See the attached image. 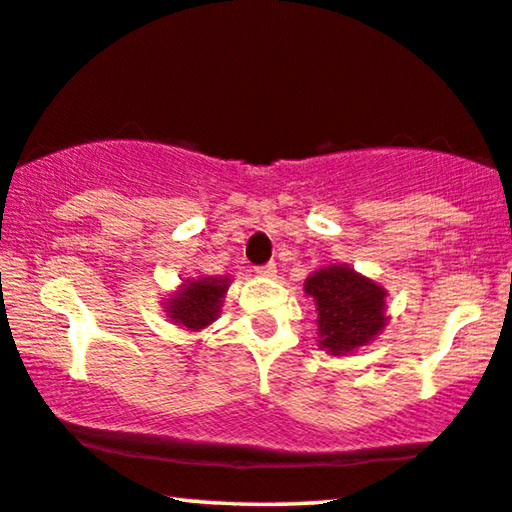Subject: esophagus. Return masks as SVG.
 Listing matches in <instances>:
<instances>
[{
    "instance_id": "esophagus-1",
    "label": "esophagus",
    "mask_w": 512,
    "mask_h": 512,
    "mask_svg": "<svg viewBox=\"0 0 512 512\" xmlns=\"http://www.w3.org/2000/svg\"><path fill=\"white\" fill-rule=\"evenodd\" d=\"M256 274L258 277H267V279L277 277V263H267V265L256 267Z\"/></svg>"
}]
</instances>
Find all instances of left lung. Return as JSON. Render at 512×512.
I'll use <instances>...</instances> for the list:
<instances>
[{
	"instance_id": "1",
	"label": "left lung",
	"mask_w": 512,
	"mask_h": 512,
	"mask_svg": "<svg viewBox=\"0 0 512 512\" xmlns=\"http://www.w3.org/2000/svg\"><path fill=\"white\" fill-rule=\"evenodd\" d=\"M318 311V345L343 357L368 345L387 325V290L350 265L320 267L304 281Z\"/></svg>"
}]
</instances>
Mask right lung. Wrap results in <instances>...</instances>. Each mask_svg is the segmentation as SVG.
<instances>
[{
  "label": "right lung",
  "mask_w": 512,
  "mask_h": 512,
  "mask_svg": "<svg viewBox=\"0 0 512 512\" xmlns=\"http://www.w3.org/2000/svg\"><path fill=\"white\" fill-rule=\"evenodd\" d=\"M231 286L229 277H199L187 279L174 295L164 302L167 316L176 325L201 332L212 325L222 313L226 290Z\"/></svg>",
  "instance_id": "obj_1"
}]
</instances>
